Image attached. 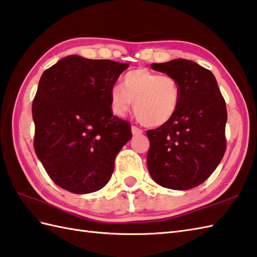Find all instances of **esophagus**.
<instances>
[{"instance_id": "obj_1", "label": "esophagus", "mask_w": 257, "mask_h": 257, "mask_svg": "<svg viewBox=\"0 0 257 257\" xmlns=\"http://www.w3.org/2000/svg\"><path fill=\"white\" fill-rule=\"evenodd\" d=\"M131 131H133V135L134 136H139V135L143 134V130L141 128H139V127H137V126L131 127Z\"/></svg>"}]
</instances>
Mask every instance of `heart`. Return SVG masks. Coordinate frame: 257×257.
I'll list each match as a JSON object with an SVG mask.
<instances>
[{
	"label": "heart",
	"instance_id": "heart-1",
	"mask_svg": "<svg viewBox=\"0 0 257 257\" xmlns=\"http://www.w3.org/2000/svg\"><path fill=\"white\" fill-rule=\"evenodd\" d=\"M181 86L174 76L160 74L145 68L129 71L122 87L110 88V108L116 116H124L135 101V114L148 127H160L175 116L181 101Z\"/></svg>",
	"mask_w": 257,
	"mask_h": 257
}]
</instances>
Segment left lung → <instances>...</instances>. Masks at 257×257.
Listing matches in <instances>:
<instances>
[{
  "mask_svg": "<svg viewBox=\"0 0 257 257\" xmlns=\"http://www.w3.org/2000/svg\"><path fill=\"white\" fill-rule=\"evenodd\" d=\"M151 67L174 76L182 96L175 116L168 123L147 131L149 173L162 187L194 188L212 174L224 156V98L214 75L193 61L175 59Z\"/></svg>",
  "mask_w": 257,
  "mask_h": 257,
  "instance_id": "left-lung-1",
  "label": "left lung"
}]
</instances>
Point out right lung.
<instances>
[{
  "mask_svg": "<svg viewBox=\"0 0 257 257\" xmlns=\"http://www.w3.org/2000/svg\"><path fill=\"white\" fill-rule=\"evenodd\" d=\"M129 67L79 56L61 59L40 77L33 100L34 149L51 180L68 192L103 188L131 126L114 116L110 88Z\"/></svg>",
  "mask_w": 257,
  "mask_h": 257,
  "instance_id": "add662e5",
  "label": "right lung"
}]
</instances>
